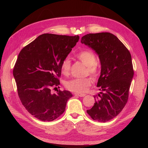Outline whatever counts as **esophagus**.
Returning a JSON list of instances; mask_svg holds the SVG:
<instances>
[{"label": "esophagus", "mask_w": 148, "mask_h": 148, "mask_svg": "<svg viewBox=\"0 0 148 148\" xmlns=\"http://www.w3.org/2000/svg\"><path fill=\"white\" fill-rule=\"evenodd\" d=\"M75 95L76 96H78L79 97H84L86 95H84V94H82V93H78V92H75Z\"/></svg>", "instance_id": "34e87169"}]
</instances>
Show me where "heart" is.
<instances>
[{"label":"heart","instance_id":"obj_1","mask_svg":"<svg viewBox=\"0 0 148 148\" xmlns=\"http://www.w3.org/2000/svg\"><path fill=\"white\" fill-rule=\"evenodd\" d=\"M76 57L87 66L86 74H89L96 79L99 75V69L96 64L97 58L92 51L84 49L78 52ZM71 68V61L69 57H65L61 63V71L64 75H69ZM91 84V80L89 78H75L65 82V88L70 91L76 92H84L88 90Z\"/></svg>","mask_w":148,"mask_h":148}]
</instances>
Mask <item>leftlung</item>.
Wrapping results in <instances>:
<instances>
[{
	"instance_id": "left-lung-1",
	"label": "left lung",
	"mask_w": 148,
	"mask_h": 148,
	"mask_svg": "<svg viewBox=\"0 0 148 148\" xmlns=\"http://www.w3.org/2000/svg\"><path fill=\"white\" fill-rule=\"evenodd\" d=\"M81 42L95 51L101 65L97 84L101 92L94 96L95 104L86 112L94 120L106 122L119 115L127 102L134 74L132 56L118 38L110 33L88 34Z\"/></svg>"
}]
</instances>
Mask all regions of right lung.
Returning a JSON list of instances; mask_svg holds the SVG:
<instances>
[{
	"label": "right lung",
	"instance_id": "right-lung-1",
	"mask_svg": "<svg viewBox=\"0 0 148 148\" xmlns=\"http://www.w3.org/2000/svg\"><path fill=\"white\" fill-rule=\"evenodd\" d=\"M79 38L78 36L43 34L19 53L13 70L18 95L28 112L40 120L57 119L73 96L66 90L52 93V88H59L61 63Z\"/></svg>",
	"mask_w": 148,
	"mask_h": 148
}]
</instances>
